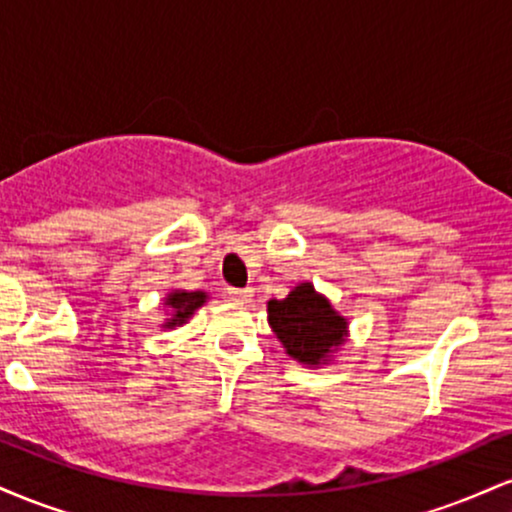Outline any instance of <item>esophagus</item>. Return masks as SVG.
I'll use <instances>...</instances> for the list:
<instances>
[{
	"instance_id": "esophagus-1",
	"label": "esophagus",
	"mask_w": 512,
	"mask_h": 512,
	"mask_svg": "<svg viewBox=\"0 0 512 512\" xmlns=\"http://www.w3.org/2000/svg\"><path fill=\"white\" fill-rule=\"evenodd\" d=\"M226 296L236 303H248L252 291L250 289H226Z\"/></svg>"
}]
</instances>
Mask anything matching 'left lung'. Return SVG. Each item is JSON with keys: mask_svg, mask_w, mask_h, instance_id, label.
Instances as JSON below:
<instances>
[{"mask_svg": "<svg viewBox=\"0 0 512 512\" xmlns=\"http://www.w3.org/2000/svg\"><path fill=\"white\" fill-rule=\"evenodd\" d=\"M269 325L286 346V354L317 366L334 346L344 342V317L310 284L296 286L284 301H269Z\"/></svg>", "mask_w": 512, "mask_h": 512, "instance_id": "obj_1", "label": "left lung"}]
</instances>
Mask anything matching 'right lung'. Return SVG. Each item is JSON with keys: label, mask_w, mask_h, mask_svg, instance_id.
<instances>
[{"label": "right lung", "mask_w": 512, "mask_h": 512, "mask_svg": "<svg viewBox=\"0 0 512 512\" xmlns=\"http://www.w3.org/2000/svg\"><path fill=\"white\" fill-rule=\"evenodd\" d=\"M207 301V296H204L202 291H195V293H187V291H175L168 296V308L173 310V317H170V322L166 327H175V325H182V322L187 320L195 310Z\"/></svg>", "instance_id": "add662e5"}]
</instances>
